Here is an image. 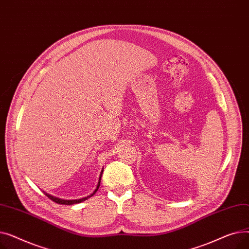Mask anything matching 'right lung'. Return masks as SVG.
<instances>
[{
	"mask_svg": "<svg viewBox=\"0 0 249 249\" xmlns=\"http://www.w3.org/2000/svg\"><path fill=\"white\" fill-rule=\"evenodd\" d=\"M102 174H103V171L101 172V175H100V178H99V184H98V186H97V189L95 190V192L91 194L90 196H88V197H86V198H83V199H78V200H62V199H59V198H56V197H53V196H51V195H49V194H47V193H45L44 192V194L47 196V197L51 200V201H53L54 203H57V204H61V205H73V204H77V203H81V202H84L85 200H87V199H89V198H90L91 196H94L95 194H96V192L98 191V189H99V187H100V181H101V177H102Z\"/></svg>",
	"mask_w": 249,
	"mask_h": 249,
	"instance_id": "1",
	"label": "right lung"
}]
</instances>
